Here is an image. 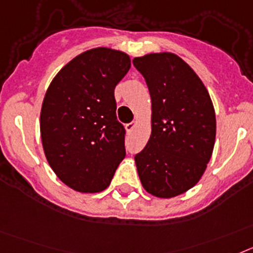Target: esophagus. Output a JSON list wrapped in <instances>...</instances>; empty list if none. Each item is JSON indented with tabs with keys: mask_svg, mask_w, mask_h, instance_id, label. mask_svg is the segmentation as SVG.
Wrapping results in <instances>:
<instances>
[{
	"mask_svg": "<svg viewBox=\"0 0 253 253\" xmlns=\"http://www.w3.org/2000/svg\"><path fill=\"white\" fill-rule=\"evenodd\" d=\"M136 127V122H131V124H127L126 125V129H127V132H132L133 128Z\"/></svg>",
	"mask_w": 253,
	"mask_h": 253,
	"instance_id": "esophagus-1",
	"label": "esophagus"
}]
</instances>
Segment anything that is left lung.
<instances>
[{
	"instance_id": "8db88e82",
	"label": "left lung",
	"mask_w": 253,
	"mask_h": 253,
	"mask_svg": "<svg viewBox=\"0 0 253 253\" xmlns=\"http://www.w3.org/2000/svg\"><path fill=\"white\" fill-rule=\"evenodd\" d=\"M151 98V133L135 157L142 187L172 199L201 179L214 150L216 118L201 79L170 52L135 57Z\"/></svg>"
}]
</instances>
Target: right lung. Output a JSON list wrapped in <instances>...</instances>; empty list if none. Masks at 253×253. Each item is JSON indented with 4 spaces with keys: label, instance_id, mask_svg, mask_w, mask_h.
I'll list each match as a JSON object with an SVG mask.
<instances>
[{
    "label": "right lung",
    "instance_id": "add662e5",
    "mask_svg": "<svg viewBox=\"0 0 253 253\" xmlns=\"http://www.w3.org/2000/svg\"><path fill=\"white\" fill-rule=\"evenodd\" d=\"M129 67L125 52L93 48L63 66L45 91L41 111L43 150L57 177L72 190H105L126 157L114 87Z\"/></svg>",
    "mask_w": 253,
    "mask_h": 253
}]
</instances>
